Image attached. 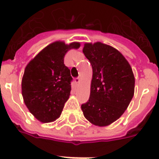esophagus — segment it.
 Here are the masks:
<instances>
[{
	"mask_svg": "<svg viewBox=\"0 0 159 159\" xmlns=\"http://www.w3.org/2000/svg\"><path fill=\"white\" fill-rule=\"evenodd\" d=\"M79 82H80V79L78 78V77H77V78H75V79H74V82L76 83V85H77V84L79 83Z\"/></svg>",
	"mask_w": 159,
	"mask_h": 159,
	"instance_id": "34e87169",
	"label": "esophagus"
}]
</instances>
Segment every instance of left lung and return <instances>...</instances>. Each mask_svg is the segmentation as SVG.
<instances>
[{
  "label": "left lung",
  "mask_w": 159,
  "mask_h": 159,
  "mask_svg": "<svg viewBox=\"0 0 159 159\" xmlns=\"http://www.w3.org/2000/svg\"><path fill=\"white\" fill-rule=\"evenodd\" d=\"M82 51L93 72L90 98L82 104L84 117L95 126H109L123 114L133 97L132 68L117 49L106 44L85 43Z\"/></svg>",
  "instance_id": "obj_1"
}]
</instances>
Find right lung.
I'll use <instances>...</instances> for the list:
<instances>
[{
  "mask_svg": "<svg viewBox=\"0 0 159 159\" xmlns=\"http://www.w3.org/2000/svg\"><path fill=\"white\" fill-rule=\"evenodd\" d=\"M79 47V42L68 45L55 42L27 64L22 78V95L28 110L40 122H54L61 114L73 80L69 68L64 65V55Z\"/></svg>",
  "mask_w": 159,
  "mask_h": 159,
  "instance_id": "1",
  "label": "right lung"
}]
</instances>
